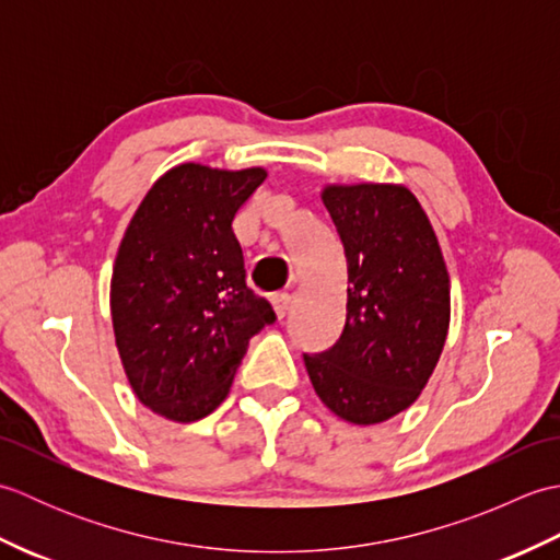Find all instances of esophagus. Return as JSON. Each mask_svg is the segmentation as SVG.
<instances>
[{
	"label": "esophagus",
	"instance_id": "esophagus-1",
	"mask_svg": "<svg viewBox=\"0 0 560 560\" xmlns=\"http://www.w3.org/2000/svg\"><path fill=\"white\" fill-rule=\"evenodd\" d=\"M271 305H273V313H277V317L283 319L289 313V307H291V295L289 293H273Z\"/></svg>",
	"mask_w": 560,
	"mask_h": 560
}]
</instances>
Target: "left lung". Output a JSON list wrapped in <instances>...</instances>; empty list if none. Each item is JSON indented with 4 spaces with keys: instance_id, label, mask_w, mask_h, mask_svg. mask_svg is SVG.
<instances>
[{
    "instance_id": "left-lung-1",
    "label": "left lung",
    "mask_w": 560,
    "mask_h": 560,
    "mask_svg": "<svg viewBox=\"0 0 560 560\" xmlns=\"http://www.w3.org/2000/svg\"><path fill=\"white\" fill-rule=\"evenodd\" d=\"M323 201L347 255V323L323 353H305L329 411L383 423L419 399L450 327V277L423 207L404 185H327Z\"/></svg>"
}]
</instances>
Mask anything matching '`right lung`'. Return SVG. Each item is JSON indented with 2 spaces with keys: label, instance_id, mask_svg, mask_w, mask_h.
I'll list each match as a JSON object with an SVG mask.
<instances>
[{
  "label": "right lung",
  "instance_id": "obj_1",
  "mask_svg": "<svg viewBox=\"0 0 560 560\" xmlns=\"http://www.w3.org/2000/svg\"><path fill=\"white\" fill-rule=\"evenodd\" d=\"M265 168L180 163L141 199L117 249L110 313L120 361L139 401L177 423L229 397L247 343L271 305L247 289L233 219Z\"/></svg>",
  "mask_w": 560,
  "mask_h": 560
}]
</instances>
